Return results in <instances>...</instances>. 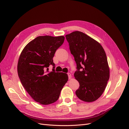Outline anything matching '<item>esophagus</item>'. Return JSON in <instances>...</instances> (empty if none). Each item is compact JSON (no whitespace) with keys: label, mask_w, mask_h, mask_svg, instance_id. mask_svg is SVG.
<instances>
[{"label":"esophagus","mask_w":129,"mask_h":129,"mask_svg":"<svg viewBox=\"0 0 129 129\" xmlns=\"http://www.w3.org/2000/svg\"><path fill=\"white\" fill-rule=\"evenodd\" d=\"M67 75H68V79H71L72 78V75L70 73H67Z\"/></svg>","instance_id":"34e87169"}]
</instances>
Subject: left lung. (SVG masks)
Returning <instances> with one entry per match:
<instances>
[{"label":"left lung","instance_id":"1","mask_svg":"<svg viewBox=\"0 0 129 129\" xmlns=\"http://www.w3.org/2000/svg\"><path fill=\"white\" fill-rule=\"evenodd\" d=\"M65 37L77 64L74 77L80 86L76 95L84 102L95 101L104 92L109 78L105 51L100 43L82 32L75 31Z\"/></svg>","mask_w":129,"mask_h":129}]
</instances>
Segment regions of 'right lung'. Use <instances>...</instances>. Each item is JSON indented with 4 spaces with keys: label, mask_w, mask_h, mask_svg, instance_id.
<instances>
[{
    "label": "right lung",
    "mask_w": 129,
    "mask_h": 129,
    "mask_svg": "<svg viewBox=\"0 0 129 129\" xmlns=\"http://www.w3.org/2000/svg\"><path fill=\"white\" fill-rule=\"evenodd\" d=\"M64 39L63 36H38L30 41L20 54L18 63L20 81L30 96L40 104L56 102L68 81L65 73L54 70L48 73L50 65H55L53 57Z\"/></svg>",
    "instance_id": "1"
}]
</instances>
